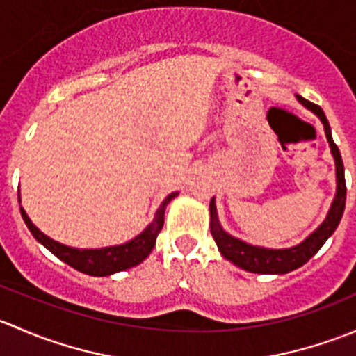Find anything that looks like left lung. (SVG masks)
Returning a JSON list of instances; mask_svg holds the SVG:
<instances>
[{
	"instance_id": "8db88e82",
	"label": "left lung",
	"mask_w": 356,
	"mask_h": 356,
	"mask_svg": "<svg viewBox=\"0 0 356 356\" xmlns=\"http://www.w3.org/2000/svg\"><path fill=\"white\" fill-rule=\"evenodd\" d=\"M298 99H300L305 106H308L314 113H317L318 118L322 120V124H324L325 136H327L329 146H331L334 160H336L337 193L336 198L332 201L331 210H329L327 218L322 222L321 227H318L314 234L308 236L303 243H300V245L294 248H288V250H267V248L251 246L239 241V239L232 238V236H229L227 232L220 227V224H218L215 200L211 198L210 231L215 243H217L218 250H220V253L224 254L227 260H231L232 264L245 268L248 272H254V274H288V272L307 264V261L321 250L322 245L331 238L332 232L336 231V227L339 225L341 217H343L344 203H346V181H344L343 160H341V153L339 149H337L336 143L332 141L331 127H329L325 113L322 111L321 106L315 105V103L308 102V99L301 98V96H298Z\"/></svg>"
}]
</instances>
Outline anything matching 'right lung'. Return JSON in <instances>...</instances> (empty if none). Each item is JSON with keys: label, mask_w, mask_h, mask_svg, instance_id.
<instances>
[{"label": "right lung", "mask_w": 356, "mask_h": 356, "mask_svg": "<svg viewBox=\"0 0 356 356\" xmlns=\"http://www.w3.org/2000/svg\"><path fill=\"white\" fill-rule=\"evenodd\" d=\"M175 196H177V193H172V195H168L167 198L163 200V203H161L160 208L156 210V215L155 218H153L152 224H149L138 238L125 243V245L102 248V250H75V248L60 245V243L53 241L48 236L42 234V232L32 224L31 218L25 215L24 208H20V211H22V218L25 225L29 227V231L32 232V236H34L39 243H42V245L48 248L55 257H58L60 260L65 261L67 265H70L75 270L82 272V274L103 277V275H111L115 274V272L127 270V268L141 264V261L152 253L153 246H155L156 243V236L160 234L161 227H163L165 207H167V204L170 203V200H174Z\"/></svg>", "instance_id": "add662e5"}]
</instances>
